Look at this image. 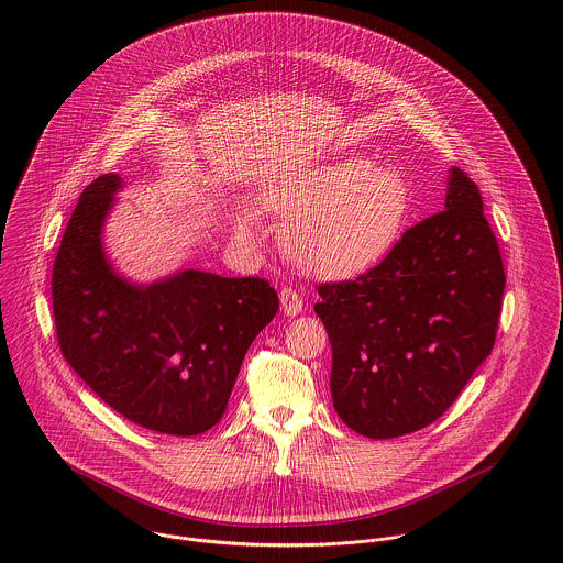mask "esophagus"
Segmentation results:
<instances>
[{
	"label": "esophagus",
	"instance_id": "esophagus-1",
	"mask_svg": "<svg viewBox=\"0 0 563 563\" xmlns=\"http://www.w3.org/2000/svg\"><path fill=\"white\" fill-rule=\"evenodd\" d=\"M279 301L286 317H299L303 312V297L295 288H284L279 292Z\"/></svg>",
	"mask_w": 563,
	"mask_h": 563
}]
</instances>
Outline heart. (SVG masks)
<instances>
[{"label": "heart", "mask_w": 563, "mask_h": 563, "mask_svg": "<svg viewBox=\"0 0 563 563\" xmlns=\"http://www.w3.org/2000/svg\"><path fill=\"white\" fill-rule=\"evenodd\" d=\"M264 210L290 219L284 232L288 257L310 273L349 275L382 260L409 221L411 190L401 175L364 156L284 175L260 195ZM234 230L253 239L257 221L241 210Z\"/></svg>", "instance_id": "1"}]
</instances>
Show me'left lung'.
<instances>
[{
	"instance_id": "1",
	"label": "left lung",
	"mask_w": 563,
	"mask_h": 563,
	"mask_svg": "<svg viewBox=\"0 0 563 563\" xmlns=\"http://www.w3.org/2000/svg\"><path fill=\"white\" fill-rule=\"evenodd\" d=\"M444 208L407 230L368 273L319 286L331 401L346 427L373 440L440 418L494 346L503 260L482 192L457 166Z\"/></svg>"
}]
</instances>
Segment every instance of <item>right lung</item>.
<instances>
[{
    "instance_id": "add662e5",
    "label": "right lung",
    "mask_w": 563,
    "mask_h": 563,
    "mask_svg": "<svg viewBox=\"0 0 563 563\" xmlns=\"http://www.w3.org/2000/svg\"><path fill=\"white\" fill-rule=\"evenodd\" d=\"M123 186L114 173L97 177L67 225L52 275L58 344L123 418L166 435H199L223 418L244 353L279 299L260 277L184 268L139 284L121 275L103 225Z\"/></svg>"
}]
</instances>
